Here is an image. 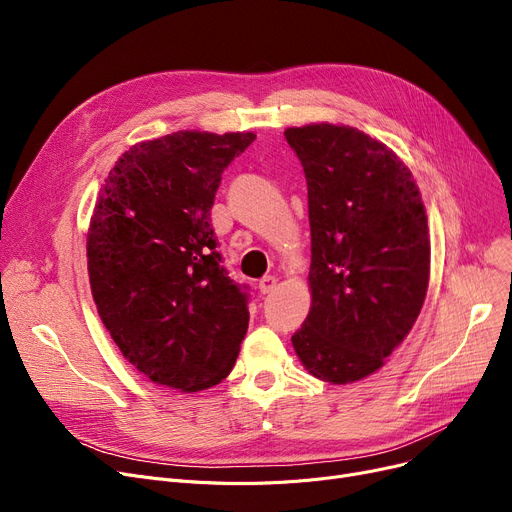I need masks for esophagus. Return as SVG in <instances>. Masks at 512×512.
Returning <instances> with one entry per match:
<instances>
[{"mask_svg":"<svg viewBox=\"0 0 512 512\" xmlns=\"http://www.w3.org/2000/svg\"><path fill=\"white\" fill-rule=\"evenodd\" d=\"M276 286H278V280H276L274 276H265V278H261V280H259V284H257V288H259V292H261V294H270V292H274V290H276Z\"/></svg>","mask_w":512,"mask_h":512,"instance_id":"1","label":"esophagus"}]
</instances>
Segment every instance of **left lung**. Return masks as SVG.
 Here are the masks:
<instances>
[{
    "instance_id": "left-lung-1",
    "label": "left lung",
    "mask_w": 512,
    "mask_h": 512,
    "mask_svg": "<svg viewBox=\"0 0 512 512\" xmlns=\"http://www.w3.org/2000/svg\"><path fill=\"white\" fill-rule=\"evenodd\" d=\"M309 199L311 307L292 336L313 378L344 386L384 367L421 313L432 245L419 186L388 145L348 124L284 130Z\"/></svg>"
}]
</instances>
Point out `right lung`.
Here are the masks:
<instances>
[{"label":"right lung","instance_id":"1","mask_svg":"<svg viewBox=\"0 0 512 512\" xmlns=\"http://www.w3.org/2000/svg\"><path fill=\"white\" fill-rule=\"evenodd\" d=\"M255 137L178 130L134 143L95 201L87 267L97 313L157 386L207 390L236 363L247 294L220 265L209 215L222 172Z\"/></svg>","mask_w":512,"mask_h":512}]
</instances>
